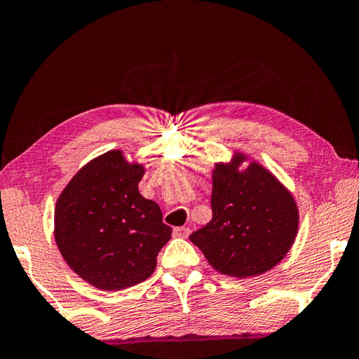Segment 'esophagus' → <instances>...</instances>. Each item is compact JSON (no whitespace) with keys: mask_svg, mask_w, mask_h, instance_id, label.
I'll return each mask as SVG.
<instances>
[{"mask_svg":"<svg viewBox=\"0 0 359 359\" xmlns=\"http://www.w3.org/2000/svg\"><path fill=\"white\" fill-rule=\"evenodd\" d=\"M173 235L176 236V238H187L191 235V230L187 229V227H176L175 230H173Z\"/></svg>","mask_w":359,"mask_h":359,"instance_id":"1","label":"esophagus"}]
</instances>
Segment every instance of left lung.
Masks as SVG:
<instances>
[{
	"label": "left lung",
	"instance_id": "left-lung-1",
	"mask_svg": "<svg viewBox=\"0 0 359 359\" xmlns=\"http://www.w3.org/2000/svg\"><path fill=\"white\" fill-rule=\"evenodd\" d=\"M235 153L212 170V219L189 236L210 265L231 278H252L274 268L298 233L292 192L262 163Z\"/></svg>",
	"mask_w": 359,
	"mask_h": 359
}]
</instances>
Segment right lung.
<instances>
[{
    "mask_svg": "<svg viewBox=\"0 0 359 359\" xmlns=\"http://www.w3.org/2000/svg\"><path fill=\"white\" fill-rule=\"evenodd\" d=\"M144 167L111 149L81 167L55 206V241L69 268L105 292L147 280L172 238L162 211L138 192Z\"/></svg>",
    "mask_w": 359,
    "mask_h": 359,
    "instance_id": "1",
    "label": "right lung"
}]
</instances>
